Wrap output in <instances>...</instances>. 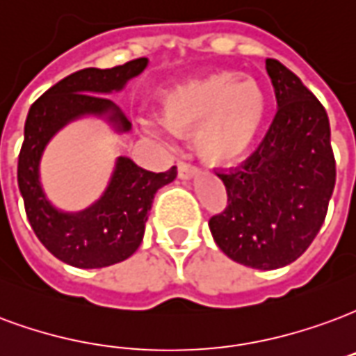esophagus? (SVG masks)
<instances>
[{"label":"esophagus","mask_w":356,"mask_h":356,"mask_svg":"<svg viewBox=\"0 0 356 356\" xmlns=\"http://www.w3.org/2000/svg\"><path fill=\"white\" fill-rule=\"evenodd\" d=\"M177 173H179V179H192L198 175V168H194V165L191 164H185V162H179Z\"/></svg>","instance_id":"obj_1"}]
</instances>
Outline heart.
Wrapping results in <instances>:
<instances>
[{
    "mask_svg": "<svg viewBox=\"0 0 356 356\" xmlns=\"http://www.w3.org/2000/svg\"><path fill=\"white\" fill-rule=\"evenodd\" d=\"M270 111V96L257 79L218 71L175 84L158 99L160 124L175 138L194 134V149L215 168L243 162L257 143ZM156 134L158 128L145 126Z\"/></svg>",
    "mask_w": 356,
    "mask_h": 356,
    "instance_id": "obj_1",
    "label": "heart"
}]
</instances>
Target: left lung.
Listing matches in <instances>:
<instances>
[{
    "label": "left lung",
    "instance_id": "obj_1",
    "mask_svg": "<svg viewBox=\"0 0 356 356\" xmlns=\"http://www.w3.org/2000/svg\"><path fill=\"white\" fill-rule=\"evenodd\" d=\"M266 71L277 115L259 149L239 168L217 171L228 207L209 230L228 259L254 270H277L304 254L325 222L336 183L325 107L285 65Z\"/></svg>",
    "mask_w": 356,
    "mask_h": 356
}]
</instances>
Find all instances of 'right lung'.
<instances>
[{"label":"right lung","mask_w":356,"mask_h":356,"mask_svg":"<svg viewBox=\"0 0 356 356\" xmlns=\"http://www.w3.org/2000/svg\"><path fill=\"white\" fill-rule=\"evenodd\" d=\"M147 58L111 70L75 71L44 92L30 107L18 156V188L26 215L39 241L65 264L92 270L122 262L143 241L145 222L158 188L177 177V168L154 173L128 156H117L102 196L81 211L52 204L41 183V158L58 131L79 118H102L115 134H128L131 122L107 96L124 90L141 75Z\"/></svg>","instance_id":"right-lung-1"}]
</instances>
